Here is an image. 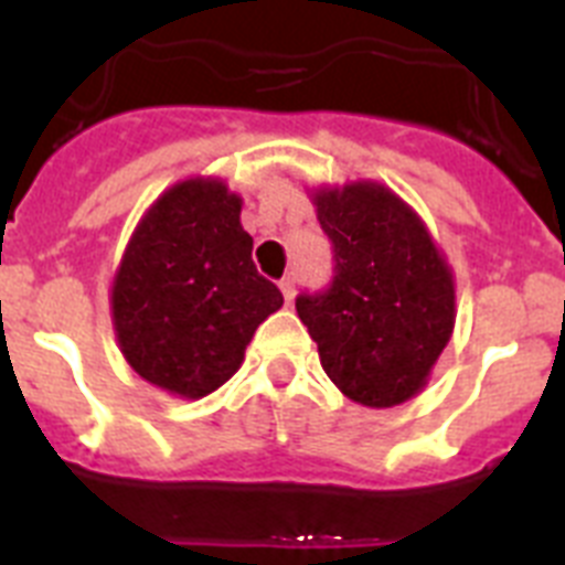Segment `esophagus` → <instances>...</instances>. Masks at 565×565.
<instances>
[{"mask_svg": "<svg viewBox=\"0 0 565 565\" xmlns=\"http://www.w3.org/2000/svg\"><path fill=\"white\" fill-rule=\"evenodd\" d=\"M279 291H282V297H286V306H291L294 294H297V286H294V277H282V279H279Z\"/></svg>", "mask_w": 565, "mask_h": 565, "instance_id": "obj_1", "label": "esophagus"}]
</instances>
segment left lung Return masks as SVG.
I'll return each instance as SVG.
<instances>
[{"instance_id":"8db88e82","label":"left lung","mask_w":565,"mask_h":565,"mask_svg":"<svg viewBox=\"0 0 565 565\" xmlns=\"http://www.w3.org/2000/svg\"><path fill=\"white\" fill-rule=\"evenodd\" d=\"M333 282L297 297L319 362L351 402L396 407L424 391L456 328V279L413 206L376 181L313 189Z\"/></svg>"}]
</instances>
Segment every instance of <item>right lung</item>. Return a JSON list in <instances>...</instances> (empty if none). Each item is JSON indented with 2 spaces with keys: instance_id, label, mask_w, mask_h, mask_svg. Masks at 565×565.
Masks as SVG:
<instances>
[{
  "instance_id": "obj_1",
  "label": "right lung",
  "mask_w": 565,
  "mask_h": 565,
  "mask_svg": "<svg viewBox=\"0 0 565 565\" xmlns=\"http://www.w3.org/2000/svg\"><path fill=\"white\" fill-rule=\"evenodd\" d=\"M243 198L221 178H186L143 212L113 277V328L141 379L203 398L237 373L282 294L259 277Z\"/></svg>"
}]
</instances>
